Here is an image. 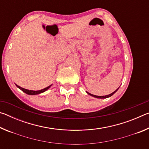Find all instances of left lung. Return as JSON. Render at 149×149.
Listing matches in <instances>:
<instances>
[{
    "mask_svg": "<svg viewBox=\"0 0 149 149\" xmlns=\"http://www.w3.org/2000/svg\"><path fill=\"white\" fill-rule=\"evenodd\" d=\"M120 87H118V89L116 90V91H114V92L113 93H111V94H110V95H105V96H97V95H92V94H91V93H88V92H87L86 91V93H87L88 95H91V96H92V97H95V98H97V99H106V98H108V97H110L112 95H113L114 94V93L117 91L118 90V89H119Z\"/></svg>",
    "mask_w": 149,
    "mask_h": 149,
    "instance_id": "left-lung-1",
    "label": "left lung"
}]
</instances>
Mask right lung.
I'll use <instances>...</instances> for the list:
<instances>
[{
	"mask_svg": "<svg viewBox=\"0 0 149 149\" xmlns=\"http://www.w3.org/2000/svg\"><path fill=\"white\" fill-rule=\"evenodd\" d=\"M16 87H18L19 89H21L22 91L24 92L25 93H26L27 95H39V94H41L42 93H44L45 91H46L47 90H48L49 89V88L51 87L52 85H49V86H48L47 87L43 89H41V90H39V91H33V90H28V89H24V88H22L21 87L18 86V85H16Z\"/></svg>",
	"mask_w": 149,
	"mask_h": 149,
	"instance_id": "obj_1",
	"label": "right lung"
}]
</instances>
